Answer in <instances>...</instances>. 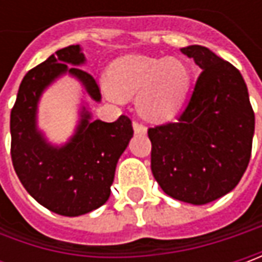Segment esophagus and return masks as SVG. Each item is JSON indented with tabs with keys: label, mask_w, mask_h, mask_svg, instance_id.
Listing matches in <instances>:
<instances>
[{
	"label": "esophagus",
	"mask_w": 262,
	"mask_h": 262,
	"mask_svg": "<svg viewBox=\"0 0 262 262\" xmlns=\"http://www.w3.org/2000/svg\"><path fill=\"white\" fill-rule=\"evenodd\" d=\"M133 128H134V133H136V134H143V136L147 134V128L143 125V124H140V122H134V124H133Z\"/></svg>",
	"instance_id": "1"
}]
</instances>
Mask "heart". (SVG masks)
<instances>
[{
	"instance_id": "1",
	"label": "heart",
	"mask_w": 262,
	"mask_h": 262,
	"mask_svg": "<svg viewBox=\"0 0 262 262\" xmlns=\"http://www.w3.org/2000/svg\"><path fill=\"white\" fill-rule=\"evenodd\" d=\"M189 83L188 66L172 56H121L106 74L109 95L121 100L137 96L140 115L151 122L169 121L181 111Z\"/></svg>"
}]
</instances>
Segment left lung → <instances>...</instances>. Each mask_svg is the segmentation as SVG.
Instances as JSON below:
<instances>
[{
    "mask_svg": "<svg viewBox=\"0 0 262 262\" xmlns=\"http://www.w3.org/2000/svg\"><path fill=\"white\" fill-rule=\"evenodd\" d=\"M181 52L201 68L176 122L148 129L151 172L169 196L203 206L229 194L247 170L255 116L244 78L208 48Z\"/></svg>",
    "mask_w": 262,
    "mask_h": 262,
    "instance_id": "left-lung-1",
    "label": "left lung"
}]
</instances>
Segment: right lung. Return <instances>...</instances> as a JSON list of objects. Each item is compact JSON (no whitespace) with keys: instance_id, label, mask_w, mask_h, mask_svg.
I'll return each mask as SVG.
<instances>
[{"instance_id":"right-lung-1","label":"right lung","mask_w":262,"mask_h":262,"mask_svg":"<svg viewBox=\"0 0 262 262\" xmlns=\"http://www.w3.org/2000/svg\"><path fill=\"white\" fill-rule=\"evenodd\" d=\"M84 64L80 45L56 51L26 74L10 116L11 160L20 182L39 204L68 217L90 213L107 201L116 163L134 134L124 115L115 122L93 121L86 102L64 144H52L39 129L40 97L62 76L76 78L92 100H102L95 78L80 68Z\"/></svg>"}]
</instances>
